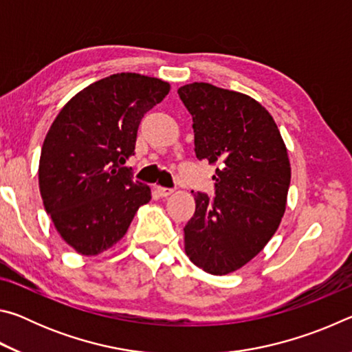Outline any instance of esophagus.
<instances>
[{"label": "esophagus", "instance_id": "esophagus-1", "mask_svg": "<svg viewBox=\"0 0 352 352\" xmlns=\"http://www.w3.org/2000/svg\"><path fill=\"white\" fill-rule=\"evenodd\" d=\"M155 190H157V194L160 195V197H169V195L174 194V189L163 188V186H155Z\"/></svg>", "mask_w": 352, "mask_h": 352}]
</instances>
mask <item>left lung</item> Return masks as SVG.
I'll list each match as a JSON object with an SVG mask.
<instances>
[{
    "label": "left lung",
    "mask_w": 352,
    "mask_h": 352,
    "mask_svg": "<svg viewBox=\"0 0 352 352\" xmlns=\"http://www.w3.org/2000/svg\"><path fill=\"white\" fill-rule=\"evenodd\" d=\"M199 160L217 164L214 194L194 192L184 250L211 275L252 261L278 230L290 184L287 148L270 113L247 94L194 82L178 88Z\"/></svg>",
    "instance_id": "left-lung-1"
}]
</instances>
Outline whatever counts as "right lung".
Segmentation results:
<instances>
[{
	"instance_id": "add662e5",
	"label": "right lung",
	"mask_w": 352,
	"mask_h": 352,
	"mask_svg": "<svg viewBox=\"0 0 352 352\" xmlns=\"http://www.w3.org/2000/svg\"><path fill=\"white\" fill-rule=\"evenodd\" d=\"M170 85L157 77L119 73L91 83L58 113L41 147L40 194L58 234L83 256L115 245L151 188L133 180L142 116Z\"/></svg>"
}]
</instances>
